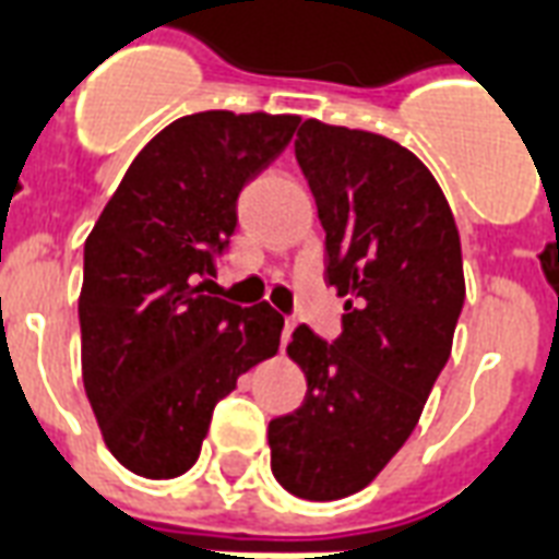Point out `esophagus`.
Wrapping results in <instances>:
<instances>
[{
	"label": "esophagus",
	"mask_w": 559,
	"mask_h": 559,
	"mask_svg": "<svg viewBox=\"0 0 559 559\" xmlns=\"http://www.w3.org/2000/svg\"><path fill=\"white\" fill-rule=\"evenodd\" d=\"M293 329H296V322H293V320H287V322H284V332H281V341H284V343L290 341Z\"/></svg>",
	"instance_id": "1"
}]
</instances>
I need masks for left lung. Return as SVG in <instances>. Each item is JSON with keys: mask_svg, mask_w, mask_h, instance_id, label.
<instances>
[{"mask_svg": "<svg viewBox=\"0 0 559 559\" xmlns=\"http://www.w3.org/2000/svg\"><path fill=\"white\" fill-rule=\"evenodd\" d=\"M296 159L346 313L334 343L293 332L308 394L269 424V448L290 495L337 500L370 486L420 420L465 301L462 242L441 186L403 144L308 118Z\"/></svg>", "mask_w": 559, "mask_h": 559, "instance_id": "1", "label": "left lung"}]
</instances>
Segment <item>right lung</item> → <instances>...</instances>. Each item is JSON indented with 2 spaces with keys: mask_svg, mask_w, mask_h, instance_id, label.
I'll use <instances>...</instances> for the list:
<instances>
[{
  "mask_svg": "<svg viewBox=\"0 0 559 559\" xmlns=\"http://www.w3.org/2000/svg\"><path fill=\"white\" fill-rule=\"evenodd\" d=\"M299 127V115L213 109L168 123L132 159L85 239L82 382L123 468L171 479L192 468L222 396L278 353L269 301L206 296L237 198Z\"/></svg>",
  "mask_w": 559,
  "mask_h": 559,
  "instance_id": "obj_1",
  "label": "right lung"
}]
</instances>
